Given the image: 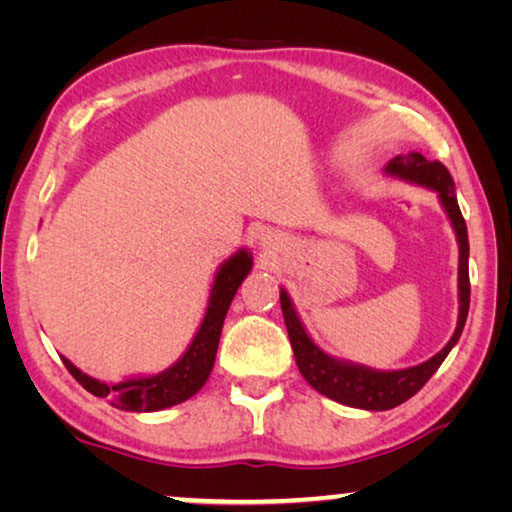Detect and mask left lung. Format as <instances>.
I'll list each match as a JSON object with an SVG mask.
<instances>
[{
  "label": "left lung",
  "instance_id": "8db88e82",
  "mask_svg": "<svg viewBox=\"0 0 512 512\" xmlns=\"http://www.w3.org/2000/svg\"><path fill=\"white\" fill-rule=\"evenodd\" d=\"M384 174H387V177L408 181V184L429 188V191L436 193L440 207H443L445 216L450 219L454 235H457L459 317L457 328H454L447 345L424 363L398 370H377L363 366V363L338 359V356L324 352V349L312 340L303 319L298 317L296 305H293L289 291H286L284 286L279 289L284 324L286 331H289V340L293 347V356H296L298 370L300 375L305 377V382L310 384L314 391H319V394H324L335 403L373 412L396 408V405H401L408 401V398L415 396L417 391L431 380V375L436 373L440 363L445 361V356L450 354L452 347L459 342L468 317V305H471V282H468V230L464 216H461L457 191H454V181L450 177V172H447V167L443 163H438V160H426L422 153L410 151L408 156L391 158L389 163L384 165Z\"/></svg>",
  "mask_w": 512,
  "mask_h": 512
}]
</instances>
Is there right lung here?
Returning <instances> with one entry per match:
<instances>
[{
  "label": "right lung",
  "instance_id": "add662e5",
  "mask_svg": "<svg viewBox=\"0 0 512 512\" xmlns=\"http://www.w3.org/2000/svg\"><path fill=\"white\" fill-rule=\"evenodd\" d=\"M251 268H254V258H251V251L247 247L237 249L233 256L219 265L198 331L188 342L184 354L160 373L123 377L121 382H102L97 377L83 373L65 356H62V363L74 375V380L83 384V389L90 391L93 396L107 398L118 410L158 412L188 401L205 387L209 375H212L223 319H226L228 307Z\"/></svg>",
  "mask_w": 512,
  "mask_h": 512
}]
</instances>
